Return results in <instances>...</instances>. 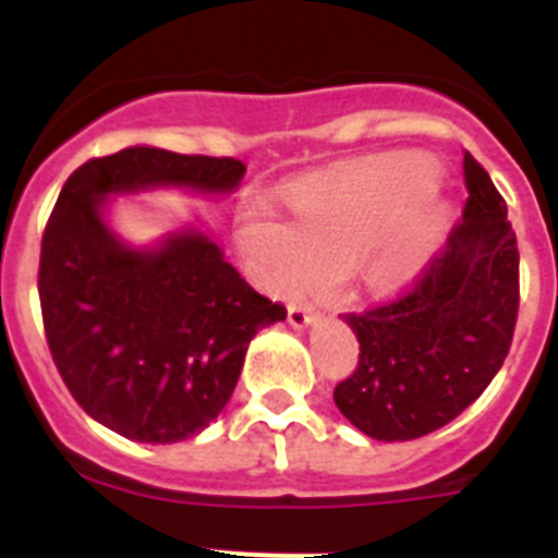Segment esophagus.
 <instances>
[{
  "mask_svg": "<svg viewBox=\"0 0 558 558\" xmlns=\"http://www.w3.org/2000/svg\"><path fill=\"white\" fill-rule=\"evenodd\" d=\"M288 322H290V327L293 329H307L310 324H315L318 322V313H315V310H310V307H290L288 310Z\"/></svg>",
  "mask_w": 558,
  "mask_h": 558,
  "instance_id": "1",
  "label": "esophagus"
}]
</instances>
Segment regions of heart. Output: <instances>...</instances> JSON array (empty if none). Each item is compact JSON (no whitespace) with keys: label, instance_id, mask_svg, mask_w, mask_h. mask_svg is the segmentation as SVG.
Returning <instances> with one entry per match:
<instances>
[{"label":"heart","instance_id":"b5f03b06","mask_svg":"<svg viewBox=\"0 0 558 558\" xmlns=\"http://www.w3.org/2000/svg\"><path fill=\"white\" fill-rule=\"evenodd\" d=\"M441 170L427 156H383L313 175L293 192L295 220L259 215L236 240L256 279L290 293L354 265L372 290L411 284L452 223V206L436 192Z\"/></svg>","mask_w":558,"mask_h":558}]
</instances>
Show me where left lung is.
<instances>
[{"label":"left lung","instance_id":"1","mask_svg":"<svg viewBox=\"0 0 558 558\" xmlns=\"http://www.w3.org/2000/svg\"><path fill=\"white\" fill-rule=\"evenodd\" d=\"M463 220L416 288L343 322L360 343L335 405L377 441H411L475 402L509 354L520 307V254L506 201L470 153Z\"/></svg>","mask_w":558,"mask_h":558}]
</instances>
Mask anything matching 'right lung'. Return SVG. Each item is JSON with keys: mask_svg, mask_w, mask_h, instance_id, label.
I'll return each instance as SVG.
<instances>
[{"mask_svg": "<svg viewBox=\"0 0 558 558\" xmlns=\"http://www.w3.org/2000/svg\"><path fill=\"white\" fill-rule=\"evenodd\" d=\"M245 165L150 145L92 159L63 184L41 240L44 329L88 416L142 445H175L218 418L259 329L288 318L256 293L198 223L128 243L117 195H229Z\"/></svg>", "mask_w": 558, "mask_h": 558, "instance_id": "add662e5", "label": "right lung"}]
</instances>
